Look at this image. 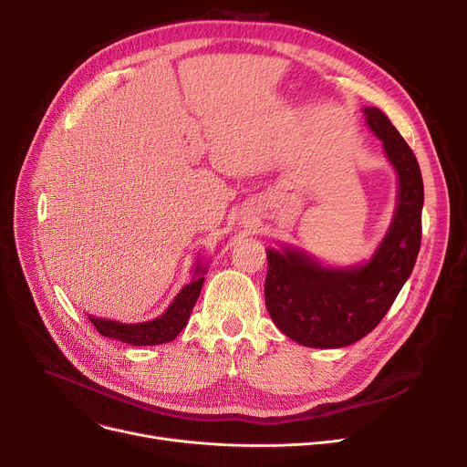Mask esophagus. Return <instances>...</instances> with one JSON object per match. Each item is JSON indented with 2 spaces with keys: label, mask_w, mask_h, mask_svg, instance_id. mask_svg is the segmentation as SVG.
I'll return each instance as SVG.
<instances>
[{
  "label": "esophagus",
  "mask_w": 467,
  "mask_h": 467,
  "mask_svg": "<svg viewBox=\"0 0 467 467\" xmlns=\"http://www.w3.org/2000/svg\"><path fill=\"white\" fill-rule=\"evenodd\" d=\"M244 227H252V223H250V221H244Z\"/></svg>",
  "instance_id": "obj_1"
}]
</instances>
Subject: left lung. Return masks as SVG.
<instances>
[{
  "label": "left lung",
  "mask_w": 467,
  "mask_h": 467,
  "mask_svg": "<svg viewBox=\"0 0 467 467\" xmlns=\"http://www.w3.org/2000/svg\"><path fill=\"white\" fill-rule=\"evenodd\" d=\"M363 113L400 178L396 215L375 255L359 266L329 268L299 250H266V310L282 333L310 348H342L371 333L420 250L424 183L419 161L379 108Z\"/></svg>",
  "instance_id": "8db88e82"
}]
</instances>
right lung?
<instances>
[{"label": "right lung", "instance_id": "1", "mask_svg": "<svg viewBox=\"0 0 467 467\" xmlns=\"http://www.w3.org/2000/svg\"><path fill=\"white\" fill-rule=\"evenodd\" d=\"M204 273L206 266L196 265L194 268V280L187 284L174 299L166 312L151 322H141V324H119L113 320H104V317H94L88 316V320L94 324L98 333L117 338L120 342H129L134 347H153L162 345V342L174 340L180 331L187 326L191 310L201 296V289L204 284Z\"/></svg>", "mask_w": 467, "mask_h": 467}]
</instances>
